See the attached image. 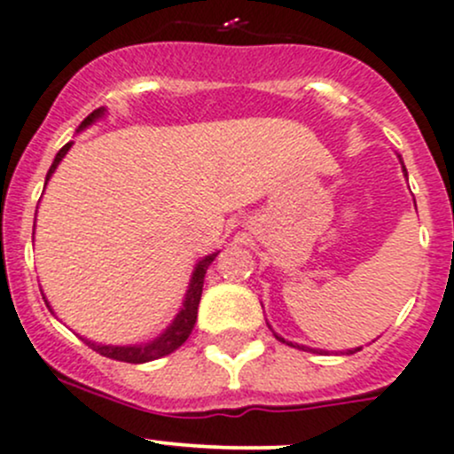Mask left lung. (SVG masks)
<instances>
[{"label":"left lung","instance_id":"8db88e82","mask_svg":"<svg viewBox=\"0 0 454 454\" xmlns=\"http://www.w3.org/2000/svg\"><path fill=\"white\" fill-rule=\"evenodd\" d=\"M399 157V161H402V155H397ZM402 170H403V175H406L408 177V173H406V166H403V161H402ZM415 208H417V204H415ZM268 328H270V325H268ZM272 330V328H270ZM272 334H275L277 339H279V341H284V344H288V346H293V348H299V350H308V353H317V350H312V348H308V346H299V344H293V341H286L284 337H279V334L275 333V330H272ZM357 350H362V348H353V350H346V355H353V353H357Z\"/></svg>","mask_w":454,"mask_h":454}]
</instances>
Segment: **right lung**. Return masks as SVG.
I'll return each instance as SVG.
<instances>
[{"mask_svg": "<svg viewBox=\"0 0 454 454\" xmlns=\"http://www.w3.org/2000/svg\"><path fill=\"white\" fill-rule=\"evenodd\" d=\"M104 115H106V108L92 110L90 115H88L86 120L79 124L77 133L86 130L88 126H92L97 120H101ZM70 146H73V142L66 144V146L55 155L51 170H48V175H46V184H48V179L52 177V173L57 170L59 161L66 157V153L70 151ZM217 254H219V250L217 253L206 254V257H201L200 262L195 263V268H192V275H191V284H188L186 297H184V303H182V308H179L177 317H175L173 324H170L168 328L160 334V337L153 339V341H148V344H133V346H110V344H97V341H90V339H86V337H82V339L86 341L88 346H90L92 350H95V353L104 355V357H108V359H117V362H126V364H146V362H153V359H160V357H166V355H170L173 350H177L184 341H186L188 334H191L192 328H195L197 308H200L201 290H204L206 270H208V266L215 262V257H217ZM43 301H46V297H43ZM46 306L51 308V303L46 301Z\"/></svg>", "mask_w": 454, "mask_h": 454, "instance_id": "add662e5", "label": "right lung"}]
</instances>
